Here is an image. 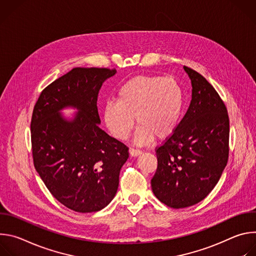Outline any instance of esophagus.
I'll list each match as a JSON object with an SVG mask.
<instances>
[{
	"instance_id": "obj_1",
	"label": "esophagus",
	"mask_w": 256,
	"mask_h": 256,
	"mask_svg": "<svg viewBox=\"0 0 256 256\" xmlns=\"http://www.w3.org/2000/svg\"><path fill=\"white\" fill-rule=\"evenodd\" d=\"M130 154L132 156L136 157V156H138V155H140V154H142V151H140V150H138V149L130 148Z\"/></svg>"
}]
</instances>
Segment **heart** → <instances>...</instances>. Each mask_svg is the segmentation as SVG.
<instances>
[{
    "label": "heart",
    "instance_id": "b5f03b06",
    "mask_svg": "<svg viewBox=\"0 0 256 256\" xmlns=\"http://www.w3.org/2000/svg\"><path fill=\"white\" fill-rule=\"evenodd\" d=\"M116 102L103 106L104 124L116 138L124 140L134 126V140L148 144L175 134L184 108V91L178 81L161 76L140 75L128 80L116 95Z\"/></svg>",
    "mask_w": 256,
    "mask_h": 256
}]
</instances>
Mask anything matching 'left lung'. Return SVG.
I'll return each instance as SVG.
<instances>
[{
	"instance_id": "1",
	"label": "left lung",
	"mask_w": 256,
	"mask_h": 256,
	"mask_svg": "<svg viewBox=\"0 0 256 256\" xmlns=\"http://www.w3.org/2000/svg\"><path fill=\"white\" fill-rule=\"evenodd\" d=\"M190 105L179 128L156 148L158 166L151 180L156 198L172 208L202 202L216 186L229 158V116L216 89L196 70Z\"/></svg>"
}]
</instances>
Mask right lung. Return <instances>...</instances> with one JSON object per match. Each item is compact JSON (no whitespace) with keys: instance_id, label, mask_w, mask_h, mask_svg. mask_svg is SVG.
Here are the masks:
<instances>
[{"instance_id":"1","label":"right lung","mask_w":256,"mask_h":256,"mask_svg":"<svg viewBox=\"0 0 256 256\" xmlns=\"http://www.w3.org/2000/svg\"><path fill=\"white\" fill-rule=\"evenodd\" d=\"M116 68H75L40 93L31 118V147L36 171L50 194L78 212L102 210L114 198L128 148L99 128L97 97ZM72 106L70 122L59 114Z\"/></svg>"}]
</instances>
